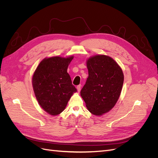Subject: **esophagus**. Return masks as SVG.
I'll return each instance as SVG.
<instances>
[{
    "mask_svg": "<svg viewBox=\"0 0 158 158\" xmlns=\"http://www.w3.org/2000/svg\"><path fill=\"white\" fill-rule=\"evenodd\" d=\"M81 85H78V86H77V91H78L79 92L81 91Z\"/></svg>",
    "mask_w": 158,
    "mask_h": 158,
    "instance_id": "obj_1",
    "label": "esophagus"
}]
</instances>
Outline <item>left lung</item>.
<instances>
[{
	"instance_id": "left-lung-1",
	"label": "left lung",
	"mask_w": 158,
	"mask_h": 158,
	"mask_svg": "<svg viewBox=\"0 0 158 158\" xmlns=\"http://www.w3.org/2000/svg\"><path fill=\"white\" fill-rule=\"evenodd\" d=\"M89 77L81 90L86 107L94 115L109 112L117 102L124 83V74L111 57L98 55L86 61Z\"/></svg>"
}]
</instances>
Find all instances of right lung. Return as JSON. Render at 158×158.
I'll use <instances>...</instances> for the list:
<instances>
[{"instance_id":"1","label":"right lung","mask_w":158,"mask_h":158,"mask_svg":"<svg viewBox=\"0 0 158 158\" xmlns=\"http://www.w3.org/2000/svg\"><path fill=\"white\" fill-rule=\"evenodd\" d=\"M73 56H52L40 62L33 74L32 83L35 96L45 111L51 115L60 114L77 89L67 72Z\"/></svg>"}]
</instances>
